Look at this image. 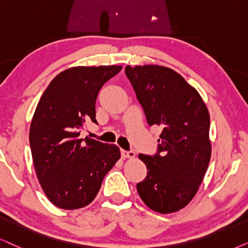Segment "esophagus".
<instances>
[{
    "label": "esophagus",
    "mask_w": 248,
    "mask_h": 248,
    "mask_svg": "<svg viewBox=\"0 0 248 248\" xmlns=\"http://www.w3.org/2000/svg\"><path fill=\"white\" fill-rule=\"evenodd\" d=\"M121 156L122 158H134L135 156V152L131 151H127V150H121Z\"/></svg>",
    "instance_id": "34e87169"
}]
</instances>
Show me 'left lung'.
Returning <instances> with one entry per match:
<instances>
[{
  "instance_id": "obj_1",
  "label": "left lung",
  "mask_w": 248,
  "mask_h": 248,
  "mask_svg": "<svg viewBox=\"0 0 248 248\" xmlns=\"http://www.w3.org/2000/svg\"><path fill=\"white\" fill-rule=\"evenodd\" d=\"M150 126L162 128L158 150L140 155L147 174L137 192L153 211L168 214L196 196L211 160L209 113L199 93L165 66L124 68Z\"/></svg>"
}]
</instances>
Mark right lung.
<instances>
[{"mask_svg": "<svg viewBox=\"0 0 248 248\" xmlns=\"http://www.w3.org/2000/svg\"><path fill=\"white\" fill-rule=\"evenodd\" d=\"M122 66H78L62 71L41 96L30 128L36 176L48 199L62 209L89 205L103 178L120 159L114 144L80 139L96 121L95 104L105 82Z\"/></svg>", "mask_w": 248, "mask_h": 248, "instance_id": "add662e5", "label": "right lung"}]
</instances>
